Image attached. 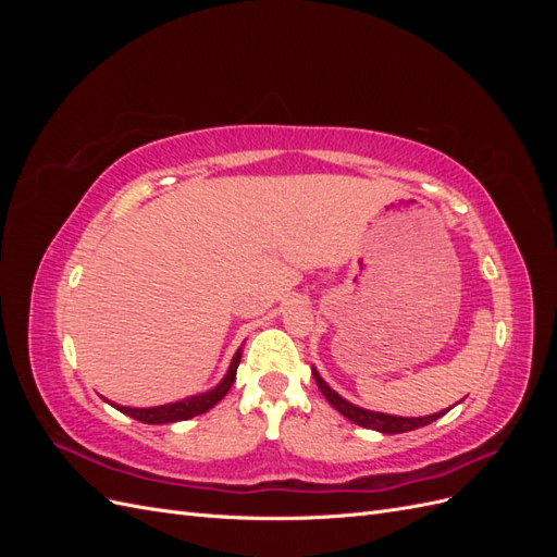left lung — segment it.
I'll use <instances>...</instances> for the list:
<instances>
[{
	"label": "left lung",
	"mask_w": 557,
	"mask_h": 557,
	"mask_svg": "<svg viewBox=\"0 0 557 557\" xmlns=\"http://www.w3.org/2000/svg\"><path fill=\"white\" fill-rule=\"evenodd\" d=\"M311 374L320 387V393L325 395V399L332 404V407L339 411L342 416H346L348 420H352L356 425H362L367 430H376V432H383V434H399V432H411V430H418V428H425L430 423H434L436 418H442L446 411H440V413H432V416H423V418H401V416H391V413H379V411H367V409H360L356 407V404H350L348 399H344L342 395H336L332 387L320 379V374L315 372V369H311Z\"/></svg>",
	"instance_id": "left-lung-1"
}]
</instances>
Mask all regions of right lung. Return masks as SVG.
I'll return each mask as SVG.
<instances>
[{
    "instance_id": "add662e5",
    "label": "right lung",
    "mask_w": 557,
    "mask_h": 557,
    "mask_svg": "<svg viewBox=\"0 0 557 557\" xmlns=\"http://www.w3.org/2000/svg\"><path fill=\"white\" fill-rule=\"evenodd\" d=\"M242 362V348L234 352V358L230 362V369L227 374L223 376V381L218 383L215 387H211L209 393H201V395H195V397H185L181 401H172V404H162V407H150V409H132V407H121V404H113V407L125 413V416H132L134 420H141V423H148V425H164V423H178V420H188L193 416H199V413H207L209 409H213L218 401H221L227 393L230 387L234 383V379H237V367ZM109 401V399H107ZM111 404V401H109Z\"/></svg>"
}]
</instances>
